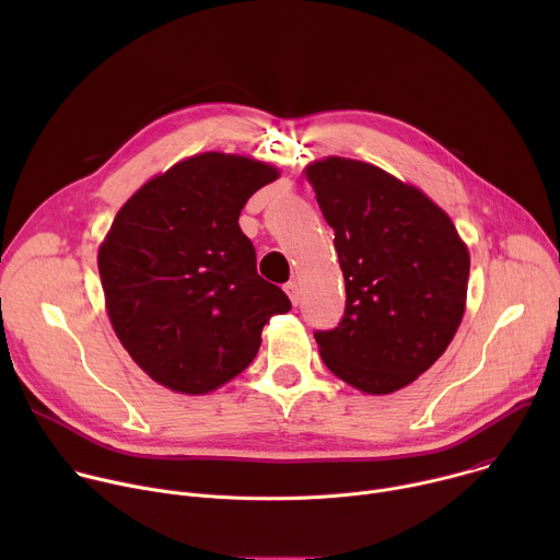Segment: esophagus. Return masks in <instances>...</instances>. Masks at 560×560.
Here are the masks:
<instances>
[{
	"label": "esophagus",
	"instance_id": "esophagus-1",
	"mask_svg": "<svg viewBox=\"0 0 560 560\" xmlns=\"http://www.w3.org/2000/svg\"><path fill=\"white\" fill-rule=\"evenodd\" d=\"M283 290L288 292L292 305H296V303H299V285H296V281H288V283L283 285Z\"/></svg>",
	"mask_w": 560,
	"mask_h": 560
}]
</instances>
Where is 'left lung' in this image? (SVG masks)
<instances>
[{
    "label": "left lung",
    "mask_w": 560,
    "mask_h": 560,
    "mask_svg": "<svg viewBox=\"0 0 560 560\" xmlns=\"http://www.w3.org/2000/svg\"><path fill=\"white\" fill-rule=\"evenodd\" d=\"M346 281V314L316 332L326 368L365 394H392L452 343L467 301L469 250L450 214L421 188L348 156L303 171Z\"/></svg>",
    "instance_id": "obj_1"
}]
</instances>
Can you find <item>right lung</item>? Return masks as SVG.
Returning <instances> with one entry per match:
<instances>
[{"label": "right lung", "mask_w": 560, "mask_h": 560, "mask_svg": "<svg viewBox=\"0 0 560 560\" xmlns=\"http://www.w3.org/2000/svg\"><path fill=\"white\" fill-rule=\"evenodd\" d=\"M281 171L230 152L182 159L148 179L115 214L97 253L110 326L159 385L208 394L259 352L285 292L257 275L238 228L246 201Z\"/></svg>", "instance_id": "obj_1"}]
</instances>
